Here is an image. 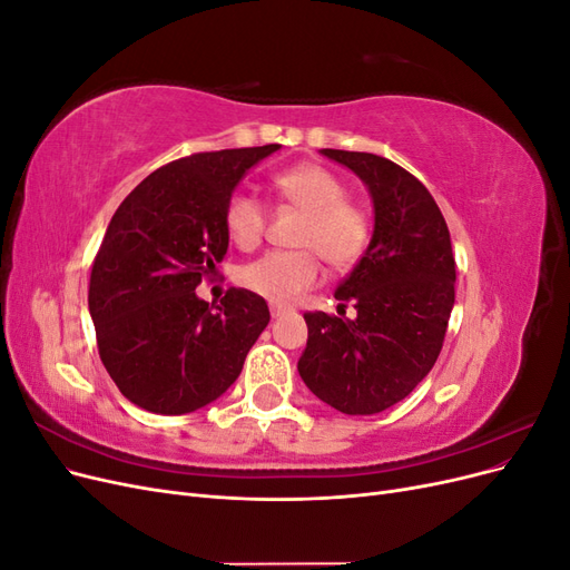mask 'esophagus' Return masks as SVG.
Masks as SVG:
<instances>
[{
    "label": "esophagus",
    "instance_id": "esophagus-1",
    "mask_svg": "<svg viewBox=\"0 0 570 570\" xmlns=\"http://www.w3.org/2000/svg\"><path fill=\"white\" fill-rule=\"evenodd\" d=\"M287 314V308L285 306H281V304H271V316L273 318H281V316H285Z\"/></svg>",
    "mask_w": 570,
    "mask_h": 570
}]
</instances>
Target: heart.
I'll return each instance as SVG.
<instances>
[{
    "label": "heart",
    "instance_id": "heart-1",
    "mask_svg": "<svg viewBox=\"0 0 570 570\" xmlns=\"http://www.w3.org/2000/svg\"><path fill=\"white\" fill-rule=\"evenodd\" d=\"M278 195L306 214L297 252H268L239 268L237 278L273 304H292L321 281L318 254L333 268H350L364 256L368 216L347 202V187L314 164L287 168L273 178ZM226 230L239 249H254L266 230V206L249 193H235L226 206Z\"/></svg>",
    "mask_w": 570,
    "mask_h": 570
}]
</instances>
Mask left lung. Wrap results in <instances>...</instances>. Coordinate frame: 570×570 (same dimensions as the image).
Wrapping results in <instances>:
<instances>
[{
    "label": "left lung",
    "instance_id": "1",
    "mask_svg": "<svg viewBox=\"0 0 570 570\" xmlns=\"http://www.w3.org/2000/svg\"><path fill=\"white\" fill-rule=\"evenodd\" d=\"M368 187L373 235L335 289L354 318L304 314L308 340L297 371L321 402L350 416L381 413L435 366L454 308L450 228L421 180L368 151L321 149Z\"/></svg>",
    "mask_w": 570,
    "mask_h": 570
}]
</instances>
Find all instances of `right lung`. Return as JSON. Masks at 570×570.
Instances as JSON below:
<instances>
[{"label":"right lung","mask_w":570,"mask_h":570,"mask_svg":"<svg viewBox=\"0 0 570 570\" xmlns=\"http://www.w3.org/2000/svg\"><path fill=\"white\" fill-rule=\"evenodd\" d=\"M281 145L204 151L161 166L118 206L90 275L101 364L120 394L180 416L216 402L271 321L264 297L233 287L197 297L228 252L226 206L247 170Z\"/></svg>","instance_id":"add662e5"}]
</instances>
